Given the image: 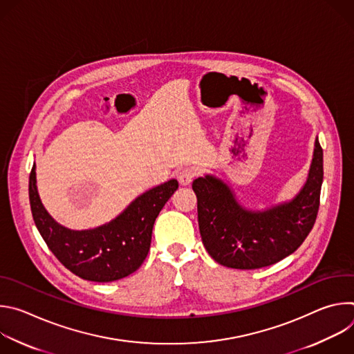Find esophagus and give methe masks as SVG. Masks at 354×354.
Instances as JSON below:
<instances>
[{
    "instance_id": "1",
    "label": "esophagus",
    "mask_w": 354,
    "mask_h": 354,
    "mask_svg": "<svg viewBox=\"0 0 354 354\" xmlns=\"http://www.w3.org/2000/svg\"><path fill=\"white\" fill-rule=\"evenodd\" d=\"M197 169L194 167H189V168H183L182 171H179L178 174V180L180 185L186 186V185H190L192 180L197 176Z\"/></svg>"
}]
</instances>
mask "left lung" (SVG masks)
<instances>
[{
    "label": "left lung",
    "instance_id": "obj_1",
    "mask_svg": "<svg viewBox=\"0 0 354 354\" xmlns=\"http://www.w3.org/2000/svg\"><path fill=\"white\" fill-rule=\"evenodd\" d=\"M324 179V153L315 140L306 185L286 203L266 210H248L231 187L206 175L193 180L201 241L209 255L232 269H259L291 255L313 230Z\"/></svg>",
    "mask_w": 354,
    "mask_h": 354
}]
</instances>
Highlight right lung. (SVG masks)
<instances>
[{
    "instance_id": "right-lung-1",
    "label": "right lung",
    "mask_w": 354,
    "mask_h": 354,
    "mask_svg": "<svg viewBox=\"0 0 354 354\" xmlns=\"http://www.w3.org/2000/svg\"><path fill=\"white\" fill-rule=\"evenodd\" d=\"M35 169L33 165L29 201L36 228L70 272L97 283L123 279L141 266L148 255L156 218L178 189V180L171 179L140 194L115 220L92 230L75 231L56 223L43 207Z\"/></svg>"
}]
</instances>
